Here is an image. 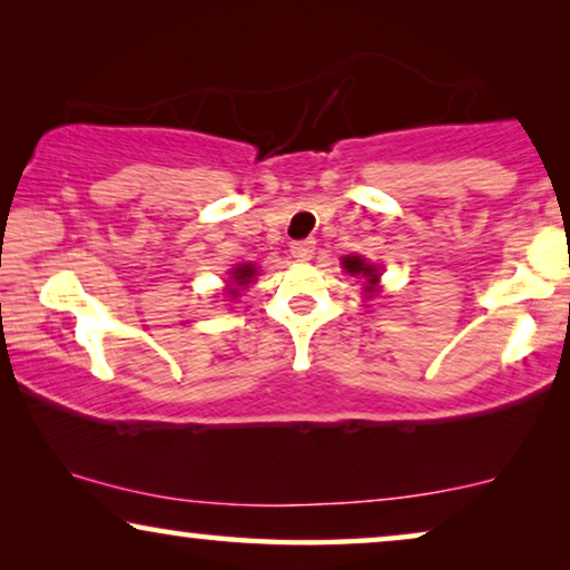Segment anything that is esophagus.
Returning a JSON list of instances; mask_svg holds the SVG:
<instances>
[{"mask_svg":"<svg viewBox=\"0 0 570 570\" xmlns=\"http://www.w3.org/2000/svg\"><path fill=\"white\" fill-rule=\"evenodd\" d=\"M314 252H316V240H314V238L293 240V244H291L293 259H298V262H308L311 256H314Z\"/></svg>","mask_w":570,"mask_h":570,"instance_id":"obj_1","label":"esophagus"}]
</instances>
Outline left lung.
<instances>
[{
  "mask_svg": "<svg viewBox=\"0 0 570 570\" xmlns=\"http://www.w3.org/2000/svg\"><path fill=\"white\" fill-rule=\"evenodd\" d=\"M342 264H345V269L350 272V275H363L371 285L379 279V275H376V272H373L371 264H365V259H361V256H345V259H342Z\"/></svg>",
  "mask_w": 570,
  "mask_h": 570,
  "instance_id": "obj_1",
  "label": "left lung"
}]
</instances>
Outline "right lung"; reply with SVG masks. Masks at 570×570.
Returning a JSON list of instances; mask_svg holds the SVG:
<instances>
[{"label": "right lung", "mask_w": 570, "mask_h": 570, "mask_svg": "<svg viewBox=\"0 0 570 570\" xmlns=\"http://www.w3.org/2000/svg\"><path fill=\"white\" fill-rule=\"evenodd\" d=\"M233 275H236V285H246V283H252L254 267H252V264H244V267H238L236 272H233ZM230 293L236 295L238 291H230Z\"/></svg>", "instance_id": "right-lung-1"}]
</instances>
